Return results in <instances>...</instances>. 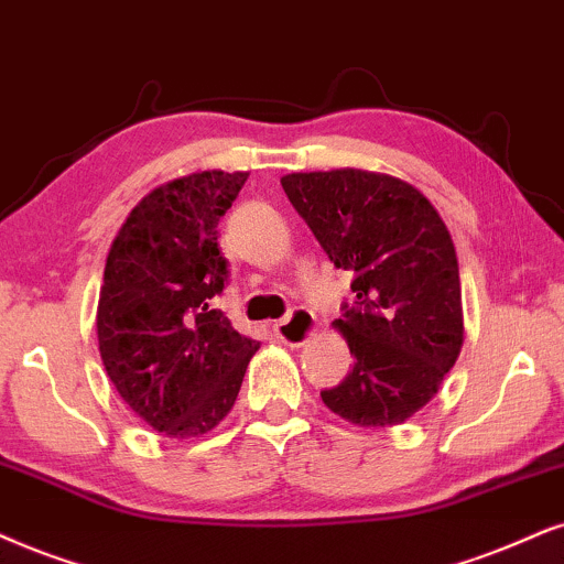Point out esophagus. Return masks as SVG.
<instances>
[{"instance_id":"34e87169","label":"esophagus","mask_w":564,"mask_h":564,"mask_svg":"<svg viewBox=\"0 0 564 564\" xmlns=\"http://www.w3.org/2000/svg\"><path fill=\"white\" fill-rule=\"evenodd\" d=\"M315 315L312 312L302 310V306H296L294 312H291L289 317L278 319V323L273 325V330L278 338L283 340V344L289 346H302L306 338H310L312 333H315Z\"/></svg>"}]
</instances>
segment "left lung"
Returning <instances> with one entry per match:
<instances>
[{
	"label": "left lung",
	"instance_id": "left-lung-1",
	"mask_svg": "<svg viewBox=\"0 0 564 564\" xmlns=\"http://www.w3.org/2000/svg\"><path fill=\"white\" fill-rule=\"evenodd\" d=\"M335 268L354 273V304L335 327L354 367L323 403L359 426L403 424L440 390L463 346L458 258L422 192L359 169L281 180Z\"/></svg>",
	"mask_w": 564,
	"mask_h": 564
}]
</instances>
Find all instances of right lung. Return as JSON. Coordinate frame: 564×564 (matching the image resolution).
Wrapping results in <instances>:
<instances>
[{
  "instance_id": "add662e5",
  "label": "right lung",
  "mask_w": 564,
  "mask_h": 564,
  "mask_svg": "<svg viewBox=\"0 0 564 564\" xmlns=\"http://www.w3.org/2000/svg\"><path fill=\"white\" fill-rule=\"evenodd\" d=\"M245 171H203L142 197L109 249L98 351L122 401L169 437L210 432L237 401L258 340L213 299L229 283L218 224Z\"/></svg>"
}]
</instances>
